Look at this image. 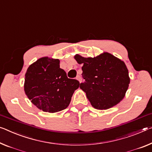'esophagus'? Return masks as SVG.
I'll list each match as a JSON object with an SVG mask.
<instances>
[{"mask_svg": "<svg viewBox=\"0 0 152 152\" xmlns=\"http://www.w3.org/2000/svg\"><path fill=\"white\" fill-rule=\"evenodd\" d=\"M76 79H77V80L79 81V82H81V80H82V79H81V76H80V75H77V76Z\"/></svg>", "mask_w": 152, "mask_h": 152, "instance_id": "esophagus-1", "label": "esophagus"}]
</instances>
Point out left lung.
Masks as SVG:
<instances>
[{"label":"left lung","instance_id":"8db88e82","mask_svg":"<svg viewBox=\"0 0 152 152\" xmlns=\"http://www.w3.org/2000/svg\"><path fill=\"white\" fill-rule=\"evenodd\" d=\"M75 59L83 64L81 75L85 81L80 83V88L92 107L107 109L123 99L130 83L124 62L107 52L94 58L76 55Z\"/></svg>","mask_w":152,"mask_h":152}]
</instances>
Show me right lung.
<instances>
[{"label": "right lung", "instance_id": "obj_1", "mask_svg": "<svg viewBox=\"0 0 152 152\" xmlns=\"http://www.w3.org/2000/svg\"><path fill=\"white\" fill-rule=\"evenodd\" d=\"M79 82L67 77L58 59L41 58L30 65L25 75L24 90L31 102L49 113L64 110L69 106Z\"/></svg>", "mask_w": 152, "mask_h": 152}]
</instances>
